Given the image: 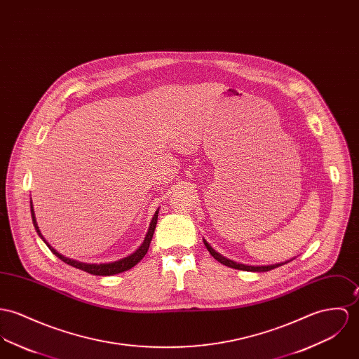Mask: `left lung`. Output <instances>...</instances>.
Returning a JSON list of instances; mask_svg holds the SVG:
<instances>
[{"instance_id": "left-lung-1", "label": "left lung", "mask_w": 359, "mask_h": 359, "mask_svg": "<svg viewBox=\"0 0 359 359\" xmlns=\"http://www.w3.org/2000/svg\"><path fill=\"white\" fill-rule=\"evenodd\" d=\"M204 245L207 247L208 252H210L217 261L221 262L222 264H225V266H228V267H231V269H237V270H247V271H269V270H273V269H276V267L284 264V263H278V264H271V266H247V264H241V263H236V262L230 261V259H226L225 257L219 255L215 250L211 248V245H210L205 240H204ZM285 263H287V262H285Z\"/></svg>"}]
</instances>
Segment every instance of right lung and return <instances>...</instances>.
Instances as JSON below:
<instances>
[{
  "mask_svg": "<svg viewBox=\"0 0 359 359\" xmlns=\"http://www.w3.org/2000/svg\"><path fill=\"white\" fill-rule=\"evenodd\" d=\"M30 205H32V217H33L34 228L36 230V233L41 236V231H39V229L36 226V221H35V215H34L33 204H30ZM158 212H159V211L155 212V215H154V218H152V221H151V225H149V229H148L147 237H145L144 243L141 244V247H140L134 254H131L130 257L123 258V259H121V261L114 262V263L89 264V263H81V262L71 261V259H68V258H65L63 255H60L59 252H56L48 243H46V244H48L49 250H50L57 258H60L62 261L67 263V264H69V266H72V267H76V269H79V270H83V271H86V273H90V274H93V276H112V274H118V273L126 271V270L131 269L133 266H135L138 262L141 261V259L145 257V254L148 252L149 244H151V241H152V237H154V233H155V228H156V224H158ZM41 238H43V237L41 236ZM43 241H45V240H43Z\"/></svg>",
  "mask_w": 359,
  "mask_h": 359,
  "instance_id": "1",
  "label": "right lung"
}]
</instances>
